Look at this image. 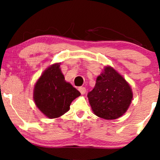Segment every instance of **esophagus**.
<instances>
[{
  "mask_svg": "<svg viewBox=\"0 0 160 160\" xmlns=\"http://www.w3.org/2000/svg\"><path fill=\"white\" fill-rule=\"evenodd\" d=\"M79 91H80V92L81 93L82 95H83V94H85L86 93V88L85 87H79Z\"/></svg>",
  "mask_w": 160,
  "mask_h": 160,
  "instance_id": "obj_1",
  "label": "esophagus"
}]
</instances>
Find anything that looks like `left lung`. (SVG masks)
Returning <instances> with one entry per match:
<instances>
[{
    "instance_id": "1",
    "label": "left lung",
    "mask_w": 160,
    "mask_h": 160,
    "mask_svg": "<svg viewBox=\"0 0 160 160\" xmlns=\"http://www.w3.org/2000/svg\"><path fill=\"white\" fill-rule=\"evenodd\" d=\"M87 96L94 114L104 120H115L127 111L133 93L123 77L107 65Z\"/></svg>"
}]
</instances>
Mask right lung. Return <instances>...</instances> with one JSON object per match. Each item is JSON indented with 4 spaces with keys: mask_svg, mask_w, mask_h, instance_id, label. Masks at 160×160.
I'll return each mask as SVG.
<instances>
[{
    "mask_svg": "<svg viewBox=\"0 0 160 160\" xmlns=\"http://www.w3.org/2000/svg\"><path fill=\"white\" fill-rule=\"evenodd\" d=\"M59 63L52 64L42 73L34 87V103L49 119L65 114L71 102L80 95L78 89L66 82Z\"/></svg>",
    "mask_w": 160,
    "mask_h": 160,
    "instance_id": "right-lung-1",
    "label": "right lung"
}]
</instances>
